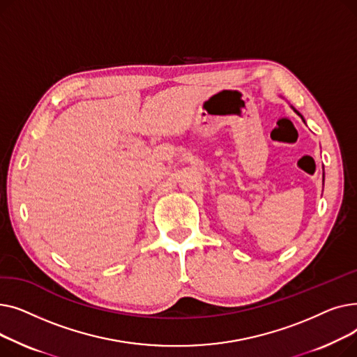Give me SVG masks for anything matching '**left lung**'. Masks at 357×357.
<instances>
[{
	"mask_svg": "<svg viewBox=\"0 0 357 357\" xmlns=\"http://www.w3.org/2000/svg\"><path fill=\"white\" fill-rule=\"evenodd\" d=\"M292 109H294V111H295V112H296V114H298V116H299V117H301V119H303V121H305V120H304V117H303V116H301V114H299V112H298V111H296V109H295V108H294V107H292Z\"/></svg>",
	"mask_w": 357,
	"mask_h": 357,
	"instance_id": "left-lung-1",
	"label": "left lung"
}]
</instances>
